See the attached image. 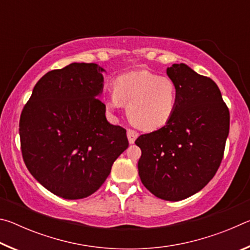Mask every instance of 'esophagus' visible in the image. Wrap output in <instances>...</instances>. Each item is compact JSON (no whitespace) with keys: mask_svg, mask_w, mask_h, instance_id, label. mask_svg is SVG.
I'll return each instance as SVG.
<instances>
[{"mask_svg":"<svg viewBox=\"0 0 250 250\" xmlns=\"http://www.w3.org/2000/svg\"><path fill=\"white\" fill-rule=\"evenodd\" d=\"M126 137H128L129 142L131 143V145H132V143H134L135 139L139 137V133L137 132V131H134L132 129H128V130H126Z\"/></svg>","mask_w":250,"mask_h":250,"instance_id":"1","label":"esophagus"}]
</instances>
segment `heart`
Masks as SVG:
<instances>
[{"instance_id": "heart-1", "label": "heart", "mask_w": 250, "mask_h": 250, "mask_svg": "<svg viewBox=\"0 0 250 250\" xmlns=\"http://www.w3.org/2000/svg\"><path fill=\"white\" fill-rule=\"evenodd\" d=\"M128 105L130 121L138 128L152 131L166 125L174 116L177 105V86L167 76L147 70L121 75L113 83V92L104 99L109 113Z\"/></svg>"}]
</instances>
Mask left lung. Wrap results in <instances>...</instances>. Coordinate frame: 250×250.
<instances>
[{"mask_svg": "<svg viewBox=\"0 0 250 250\" xmlns=\"http://www.w3.org/2000/svg\"><path fill=\"white\" fill-rule=\"evenodd\" d=\"M177 86L174 116L162 128L141 134L135 145L143 185L164 201H182L200 192L221 166L229 132V111L217 84L191 67L167 69Z\"/></svg>", "mask_w": 250, "mask_h": 250, "instance_id": "left-lung-1", "label": "left lung"}]
</instances>
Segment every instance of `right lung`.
<instances>
[{"label": "right lung", "instance_id": "1", "mask_svg": "<svg viewBox=\"0 0 250 250\" xmlns=\"http://www.w3.org/2000/svg\"><path fill=\"white\" fill-rule=\"evenodd\" d=\"M104 71L92 62L48 71L21 115L25 166L45 188L66 200L95 193L129 146L126 131L109 124L98 99Z\"/></svg>", "mask_w": 250, "mask_h": 250}]
</instances>
